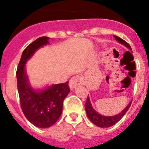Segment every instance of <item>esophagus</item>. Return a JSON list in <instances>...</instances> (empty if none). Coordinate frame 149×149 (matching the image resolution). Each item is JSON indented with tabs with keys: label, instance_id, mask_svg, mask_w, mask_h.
<instances>
[{
	"label": "esophagus",
	"instance_id": "obj_1",
	"mask_svg": "<svg viewBox=\"0 0 149 149\" xmlns=\"http://www.w3.org/2000/svg\"><path fill=\"white\" fill-rule=\"evenodd\" d=\"M82 84V78L79 76H75L72 77L70 80V86L71 89L75 88L78 85H80Z\"/></svg>",
	"mask_w": 149,
	"mask_h": 149
}]
</instances>
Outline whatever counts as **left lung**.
<instances>
[{
    "instance_id": "obj_1",
    "label": "left lung",
    "mask_w": 149,
    "mask_h": 149,
    "mask_svg": "<svg viewBox=\"0 0 149 149\" xmlns=\"http://www.w3.org/2000/svg\"><path fill=\"white\" fill-rule=\"evenodd\" d=\"M117 40L120 43L125 45L126 47H127L130 50H132V48L130 46V45L127 42H126L125 40H123L122 38H119L118 36H114ZM131 104H132V101L130 102V104L127 106V107L120 112V113H118V115L115 116H110V117H107V116H103L101 114L98 113L97 111H95V110L93 108V107L91 105V101H90V99H89V97H87L86 98V104H85V109H86V114H87V117L91 120V121L92 123H93L94 125L98 126L100 127H109L113 126L115 124L119 121V120L123 118V116L125 115L126 112L128 111V109L131 107Z\"/></svg>"
}]
</instances>
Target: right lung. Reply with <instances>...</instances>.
Listing matches in <instances>:
<instances>
[{
  "label": "right lung",
  "mask_w": 149,
  "mask_h": 149,
  "mask_svg": "<svg viewBox=\"0 0 149 149\" xmlns=\"http://www.w3.org/2000/svg\"><path fill=\"white\" fill-rule=\"evenodd\" d=\"M48 40V37L43 36L31 42L23 51L16 72L22 111L32 125L41 128L51 127L58 120L63 112V100L70 91L69 81L52 85L39 92L33 91L28 83L24 64L38 48L49 43Z\"/></svg>",
  "instance_id": "add662e5"
}]
</instances>
